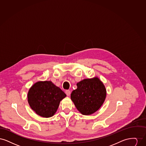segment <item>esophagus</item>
<instances>
[{"label":"esophagus","mask_w":146,"mask_h":146,"mask_svg":"<svg viewBox=\"0 0 146 146\" xmlns=\"http://www.w3.org/2000/svg\"><path fill=\"white\" fill-rule=\"evenodd\" d=\"M65 92L67 96H70V90H66Z\"/></svg>","instance_id":"esophagus-1"}]
</instances>
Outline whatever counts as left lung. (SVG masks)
I'll return each mask as SVG.
<instances>
[{"instance_id": "left-lung-1", "label": "left lung", "mask_w": 146, "mask_h": 146, "mask_svg": "<svg viewBox=\"0 0 146 146\" xmlns=\"http://www.w3.org/2000/svg\"><path fill=\"white\" fill-rule=\"evenodd\" d=\"M70 98L76 109L83 115H90L98 111L104 102L106 90L97 78L85 79L76 84Z\"/></svg>"}]
</instances>
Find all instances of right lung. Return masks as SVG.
<instances>
[{
    "label": "right lung",
    "mask_w": 146,
    "mask_h": 146,
    "mask_svg": "<svg viewBox=\"0 0 146 146\" xmlns=\"http://www.w3.org/2000/svg\"><path fill=\"white\" fill-rule=\"evenodd\" d=\"M66 97L64 92L50 81L36 82L29 89L27 96L31 108L44 118L52 117Z\"/></svg>",
    "instance_id": "right-lung-1"
}]
</instances>
